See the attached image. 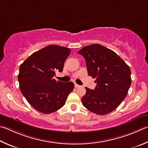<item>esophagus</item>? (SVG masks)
<instances>
[{
	"label": "esophagus",
	"instance_id": "esophagus-1",
	"mask_svg": "<svg viewBox=\"0 0 148 148\" xmlns=\"http://www.w3.org/2000/svg\"><path fill=\"white\" fill-rule=\"evenodd\" d=\"M74 86H75V87H76V88H77V87H80V85L76 84V83H74Z\"/></svg>",
	"mask_w": 148,
	"mask_h": 148
}]
</instances>
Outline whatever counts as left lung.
Returning a JSON list of instances; mask_svg holds the SVG:
<instances>
[{"label":"left lung","instance_id":"left-lung-1","mask_svg":"<svg viewBox=\"0 0 148 148\" xmlns=\"http://www.w3.org/2000/svg\"><path fill=\"white\" fill-rule=\"evenodd\" d=\"M84 57L88 76L96 78L94 90L85 87L82 104L90 111L104 115L114 111L127 95L131 70L114 51L99 44L86 46L77 52Z\"/></svg>","mask_w":148,"mask_h":148}]
</instances>
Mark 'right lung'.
Wrapping results in <instances>:
<instances>
[{"label":"right lung","mask_w":148,"mask_h":148,"mask_svg":"<svg viewBox=\"0 0 148 148\" xmlns=\"http://www.w3.org/2000/svg\"><path fill=\"white\" fill-rule=\"evenodd\" d=\"M71 53L69 48L52 45L29 56L19 67L18 81L23 95L37 111L50 114L61 108L74 88V83L53 79L63 71Z\"/></svg>","instance_id":"right-lung-1"}]
</instances>
